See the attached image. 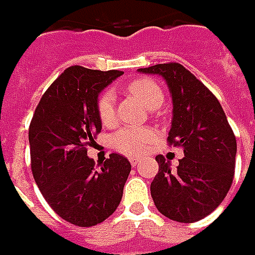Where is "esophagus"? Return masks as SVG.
Returning a JSON list of instances; mask_svg holds the SVG:
<instances>
[{"label": "esophagus", "mask_w": 255, "mask_h": 255, "mask_svg": "<svg viewBox=\"0 0 255 255\" xmlns=\"http://www.w3.org/2000/svg\"><path fill=\"white\" fill-rule=\"evenodd\" d=\"M130 164L133 167H136V166H139V160L137 159H130Z\"/></svg>", "instance_id": "obj_1"}]
</instances>
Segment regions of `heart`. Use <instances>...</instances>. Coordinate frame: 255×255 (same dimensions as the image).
<instances>
[{"label": "heart", "instance_id": "b5f03b06", "mask_svg": "<svg viewBox=\"0 0 255 255\" xmlns=\"http://www.w3.org/2000/svg\"><path fill=\"white\" fill-rule=\"evenodd\" d=\"M125 91L136 98L149 111L157 109L164 101L160 85L150 78H139L125 86ZM96 113L102 125L109 126L115 122V96L105 91L96 101ZM153 139V132L144 128H123L113 134L112 144L118 152L128 156L142 154L146 144Z\"/></svg>", "mask_w": 255, "mask_h": 255}]
</instances>
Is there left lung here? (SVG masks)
Returning <instances> with one entry per match:
<instances>
[{
  "label": "left lung",
  "instance_id": "8db88e82",
  "mask_svg": "<svg viewBox=\"0 0 255 255\" xmlns=\"http://www.w3.org/2000/svg\"><path fill=\"white\" fill-rule=\"evenodd\" d=\"M163 76L170 89L173 119L169 144L183 149L176 170L162 154L150 184L157 210L179 223L209 216L224 200L234 179L237 142L219 99L189 69L177 62L140 68Z\"/></svg>",
  "mask_w": 255,
  "mask_h": 255
}]
</instances>
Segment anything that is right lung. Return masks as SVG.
I'll list each match as a JSON object with an SVG mask.
<instances>
[{"mask_svg": "<svg viewBox=\"0 0 255 255\" xmlns=\"http://www.w3.org/2000/svg\"><path fill=\"white\" fill-rule=\"evenodd\" d=\"M123 72L66 68L42 95L29 125L31 169L51 209L79 227L112 216L130 173L126 157L112 153L96 169L88 146L102 130L96 101Z\"/></svg>", "mask_w": 255, "mask_h": 255, "instance_id": "right-lung-1", "label": "right lung"}]
</instances>
